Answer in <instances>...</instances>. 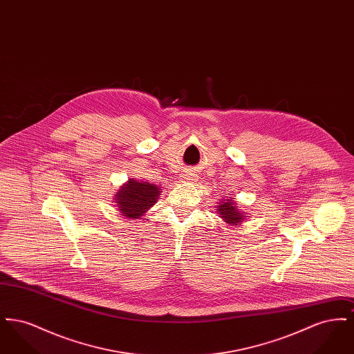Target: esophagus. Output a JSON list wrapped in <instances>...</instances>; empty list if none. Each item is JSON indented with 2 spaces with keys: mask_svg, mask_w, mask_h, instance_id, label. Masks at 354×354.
<instances>
[{
  "mask_svg": "<svg viewBox=\"0 0 354 354\" xmlns=\"http://www.w3.org/2000/svg\"><path fill=\"white\" fill-rule=\"evenodd\" d=\"M183 178H185V180H195L196 179V174L194 171H188V172H185V175H183Z\"/></svg>",
  "mask_w": 354,
  "mask_h": 354,
  "instance_id": "obj_1",
  "label": "esophagus"
}]
</instances>
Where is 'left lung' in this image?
<instances>
[{"label": "left lung", "mask_w": 354, "mask_h": 354, "mask_svg": "<svg viewBox=\"0 0 354 354\" xmlns=\"http://www.w3.org/2000/svg\"><path fill=\"white\" fill-rule=\"evenodd\" d=\"M218 209H219L220 218L225 220L227 223H231L232 225H236L237 223H240L243 220V215L236 208L235 203L232 202L231 199L228 202L218 205Z\"/></svg>", "instance_id": "left-lung-1"}]
</instances>
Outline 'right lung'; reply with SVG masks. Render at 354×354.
<instances>
[{"label": "right lung", "instance_id": "obj_1", "mask_svg": "<svg viewBox=\"0 0 354 354\" xmlns=\"http://www.w3.org/2000/svg\"><path fill=\"white\" fill-rule=\"evenodd\" d=\"M160 191L158 185L147 182H136L130 179L117 194L118 209L123 216L136 219L142 216L150 207L158 202Z\"/></svg>", "mask_w": 354, "mask_h": 354}]
</instances>
